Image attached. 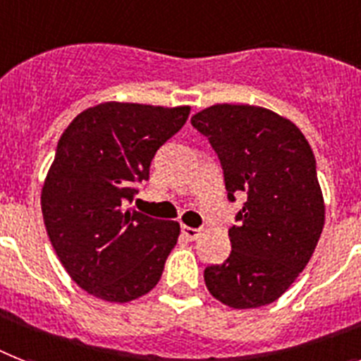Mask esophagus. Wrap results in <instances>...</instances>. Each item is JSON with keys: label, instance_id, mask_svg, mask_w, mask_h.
I'll list each match as a JSON object with an SVG mask.
<instances>
[{"label": "esophagus", "instance_id": "34e87169", "mask_svg": "<svg viewBox=\"0 0 361 361\" xmlns=\"http://www.w3.org/2000/svg\"><path fill=\"white\" fill-rule=\"evenodd\" d=\"M181 235L185 237L187 241H195L202 235L200 228H190V226H181Z\"/></svg>", "mask_w": 361, "mask_h": 361}]
</instances>
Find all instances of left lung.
<instances>
[{
	"mask_svg": "<svg viewBox=\"0 0 361 361\" xmlns=\"http://www.w3.org/2000/svg\"><path fill=\"white\" fill-rule=\"evenodd\" d=\"M190 124L221 159L228 200L245 195L228 230L231 252L204 280L235 310L274 302L307 265L324 226L315 155L291 120L256 105L216 104Z\"/></svg>",
	"mask_w": 361,
	"mask_h": 361,
	"instance_id": "obj_1",
	"label": "left lung"
}]
</instances>
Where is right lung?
<instances>
[{
    "label": "right lung",
    "mask_w": 361,
    "mask_h": 361,
    "mask_svg": "<svg viewBox=\"0 0 361 361\" xmlns=\"http://www.w3.org/2000/svg\"><path fill=\"white\" fill-rule=\"evenodd\" d=\"M189 113V105L105 102L79 113L61 135L40 196L44 224L70 278L92 297L130 302L159 282L180 224L128 204Z\"/></svg>",
    "instance_id": "add662e5"
}]
</instances>
